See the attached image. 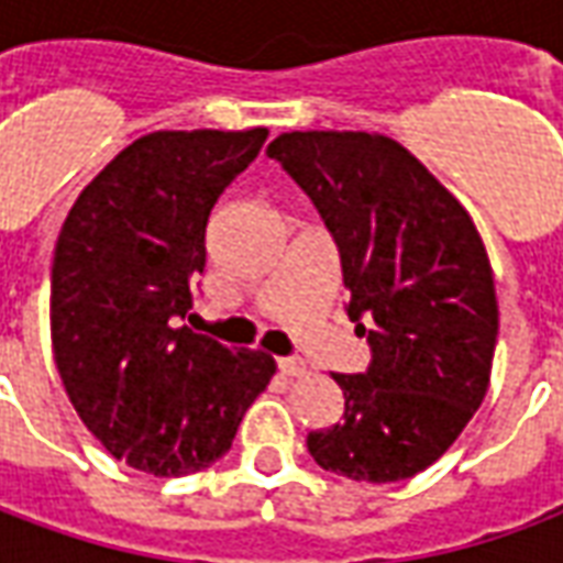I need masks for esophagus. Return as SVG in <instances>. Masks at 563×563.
I'll return each instance as SVG.
<instances>
[{"label":"esophagus","mask_w":563,"mask_h":563,"mask_svg":"<svg viewBox=\"0 0 563 563\" xmlns=\"http://www.w3.org/2000/svg\"><path fill=\"white\" fill-rule=\"evenodd\" d=\"M277 367H280V374H286V377H301V374H307V362H301V358H277Z\"/></svg>","instance_id":"obj_1"}]
</instances>
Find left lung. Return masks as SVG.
<instances>
[{"instance_id": "obj_1", "label": "left lung", "mask_w": 563, "mask_h": 563, "mask_svg": "<svg viewBox=\"0 0 563 563\" xmlns=\"http://www.w3.org/2000/svg\"><path fill=\"white\" fill-rule=\"evenodd\" d=\"M271 159L305 189L367 338L362 374H331L343 419L307 434L322 471L401 483L446 452L488 389L497 298L483 238L413 153L367 132H286Z\"/></svg>"}]
</instances>
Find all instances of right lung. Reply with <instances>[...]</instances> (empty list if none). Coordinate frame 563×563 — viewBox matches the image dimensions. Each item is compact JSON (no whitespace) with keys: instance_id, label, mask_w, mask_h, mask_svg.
Wrapping results in <instances>:
<instances>
[{"instance_id":"right-lung-1","label":"right lung","mask_w":563,"mask_h":563,"mask_svg":"<svg viewBox=\"0 0 563 563\" xmlns=\"http://www.w3.org/2000/svg\"><path fill=\"white\" fill-rule=\"evenodd\" d=\"M268 129L153 132L68 210L51 271V334L80 422L114 459L186 476L222 459L274 358L180 325L205 271V232Z\"/></svg>"}]
</instances>
